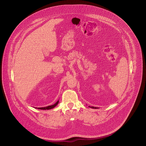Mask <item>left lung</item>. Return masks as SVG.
<instances>
[{
  "mask_svg": "<svg viewBox=\"0 0 146 146\" xmlns=\"http://www.w3.org/2000/svg\"><path fill=\"white\" fill-rule=\"evenodd\" d=\"M90 107V106H89ZM90 108H97V107H90Z\"/></svg>",
  "mask_w": 146,
  "mask_h": 146,
  "instance_id": "8db88e82",
  "label": "left lung"
}]
</instances>
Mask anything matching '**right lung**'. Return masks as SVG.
Masks as SVG:
<instances>
[{
  "mask_svg": "<svg viewBox=\"0 0 146 146\" xmlns=\"http://www.w3.org/2000/svg\"><path fill=\"white\" fill-rule=\"evenodd\" d=\"M58 103H59V101H58L55 104H53V105L49 106H47L45 107H39L38 108L40 109V110H50V109H52V108H53L54 107H55L57 104H58Z\"/></svg>",
  "mask_w": 146,
  "mask_h": 146,
  "instance_id": "1",
  "label": "right lung"
}]
</instances>
